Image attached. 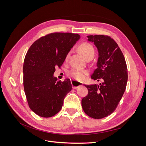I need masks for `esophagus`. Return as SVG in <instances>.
Here are the masks:
<instances>
[{
  "label": "esophagus",
  "instance_id": "esophagus-1",
  "mask_svg": "<svg viewBox=\"0 0 146 146\" xmlns=\"http://www.w3.org/2000/svg\"><path fill=\"white\" fill-rule=\"evenodd\" d=\"M71 83H72V88H74V89H77V88H78V87H80L83 85V83L78 82L74 81V80H72Z\"/></svg>",
  "mask_w": 146,
  "mask_h": 146
}]
</instances>
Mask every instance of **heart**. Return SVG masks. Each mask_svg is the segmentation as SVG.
<instances>
[{
    "label": "heart",
    "mask_w": 146,
    "mask_h": 146,
    "mask_svg": "<svg viewBox=\"0 0 146 146\" xmlns=\"http://www.w3.org/2000/svg\"><path fill=\"white\" fill-rule=\"evenodd\" d=\"M78 51L85 58L90 55H94V49L93 47L88 43H83L79 46ZM69 56V54L66 57V60L68 59ZM88 74V72L86 70L77 69H74L69 72V75L70 77L74 78L78 81H83L85 80Z\"/></svg>",
    "instance_id": "b5f03b06"
}]
</instances>
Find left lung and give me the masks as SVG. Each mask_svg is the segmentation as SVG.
<instances>
[{
	"label": "left lung",
	"instance_id": "8db88e82",
	"mask_svg": "<svg viewBox=\"0 0 146 146\" xmlns=\"http://www.w3.org/2000/svg\"><path fill=\"white\" fill-rule=\"evenodd\" d=\"M98 51L97 69L91 78L104 82L85 85L88 95L82 100L83 111L91 117L102 119L111 114L124 93L128 80L127 68L122 51L114 39L105 35H90Z\"/></svg>",
	"mask_w": 146,
	"mask_h": 146
}]
</instances>
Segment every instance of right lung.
<instances>
[{
    "label": "right lung",
    "instance_id": "obj_1",
    "mask_svg": "<svg viewBox=\"0 0 146 146\" xmlns=\"http://www.w3.org/2000/svg\"><path fill=\"white\" fill-rule=\"evenodd\" d=\"M80 38L78 34L53 33L29 48L23 66L24 88L29 107L38 116H54L62 108L72 85L68 78L58 81L54 74Z\"/></svg>",
    "mask_w": 146,
    "mask_h": 146
}]
</instances>
